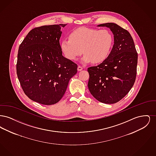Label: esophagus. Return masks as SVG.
I'll list each match as a JSON object with an SVG mask.
<instances>
[{"mask_svg": "<svg viewBox=\"0 0 156 156\" xmlns=\"http://www.w3.org/2000/svg\"><path fill=\"white\" fill-rule=\"evenodd\" d=\"M77 69H78V71H82V70L83 69V68H82L81 66H78V68H77Z\"/></svg>", "mask_w": 156, "mask_h": 156, "instance_id": "1", "label": "esophagus"}]
</instances>
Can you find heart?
Segmentation results:
<instances>
[{"label":"heart","instance_id":"obj_1","mask_svg":"<svg viewBox=\"0 0 156 156\" xmlns=\"http://www.w3.org/2000/svg\"><path fill=\"white\" fill-rule=\"evenodd\" d=\"M113 44V37L109 30L80 27L70 33L69 38L62 40L61 49L67 59L74 61L83 51V62L99 64L108 57Z\"/></svg>","mask_w":156,"mask_h":156}]
</instances>
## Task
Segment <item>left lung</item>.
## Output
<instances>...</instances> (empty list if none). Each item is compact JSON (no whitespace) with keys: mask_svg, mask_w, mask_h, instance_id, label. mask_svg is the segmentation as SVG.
Listing matches in <instances>:
<instances>
[{"mask_svg":"<svg viewBox=\"0 0 156 156\" xmlns=\"http://www.w3.org/2000/svg\"><path fill=\"white\" fill-rule=\"evenodd\" d=\"M109 27L114 45L102 63L89 67L88 87L98 101L112 104L120 101L133 86L137 74V52L129 32L113 23L98 25Z\"/></svg>","mask_w":156,"mask_h":156,"instance_id":"8db88e82","label":"left lung"}]
</instances>
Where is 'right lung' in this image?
Here are the masks:
<instances>
[{
	"label": "right lung",
	"instance_id": "add662e5",
	"mask_svg": "<svg viewBox=\"0 0 156 156\" xmlns=\"http://www.w3.org/2000/svg\"><path fill=\"white\" fill-rule=\"evenodd\" d=\"M66 24L36 27L20 44L16 64L24 94L39 104H56L64 96L77 64L62 55L61 27Z\"/></svg>",
	"mask_w": 156,
	"mask_h": 156
}]
</instances>
